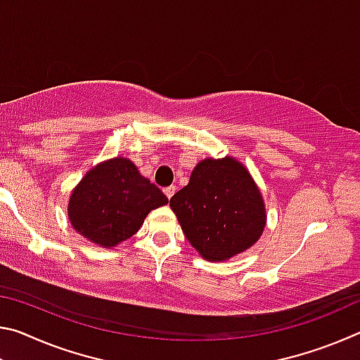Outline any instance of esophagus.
<instances>
[{
	"label": "esophagus",
	"instance_id": "obj_1",
	"mask_svg": "<svg viewBox=\"0 0 360 360\" xmlns=\"http://www.w3.org/2000/svg\"><path fill=\"white\" fill-rule=\"evenodd\" d=\"M174 192H176V187L174 186H169V187L165 188V191H163V193H165L168 198H172L173 195H174Z\"/></svg>",
	"mask_w": 360,
	"mask_h": 360
}]
</instances>
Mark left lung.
<instances>
[{
    "instance_id": "1",
    "label": "left lung",
    "mask_w": 360,
    "mask_h": 360,
    "mask_svg": "<svg viewBox=\"0 0 360 360\" xmlns=\"http://www.w3.org/2000/svg\"><path fill=\"white\" fill-rule=\"evenodd\" d=\"M169 206L188 243L208 262L248 251L266 225L260 188L248 168L229 155L198 162Z\"/></svg>"
}]
</instances>
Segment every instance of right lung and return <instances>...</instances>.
Wrapping results in <instances>:
<instances>
[{"label": "right lung", "instance_id": "1", "mask_svg": "<svg viewBox=\"0 0 360 360\" xmlns=\"http://www.w3.org/2000/svg\"><path fill=\"white\" fill-rule=\"evenodd\" d=\"M167 203L130 158L114 157L90 168L72 188L68 219L84 238L111 249L135 235L152 210Z\"/></svg>", "mask_w": 360, "mask_h": 360}]
</instances>
